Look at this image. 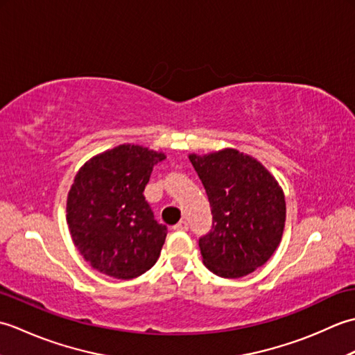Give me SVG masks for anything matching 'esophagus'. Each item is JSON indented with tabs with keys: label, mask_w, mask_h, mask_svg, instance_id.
I'll list each match as a JSON object with an SVG mask.
<instances>
[{
	"label": "esophagus",
	"mask_w": 355,
	"mask_h": 355,
	"mask_svg": "<svg viewBox=\"0 0 355 355\" xmlns=\"http://www.w3.org/2000/svg\"><path fill=\"white\" fill-rule=\"evenodd\" d=\"M187 229H189V224H187V221H184V220H182L173 225V230H178V232H184Z\"/></svg>",
	"instance_id": "1"
}]
</instances>
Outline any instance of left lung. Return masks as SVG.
Here are the masks:
<instances>
[{
	"label": "left lung",
	"mask_w": 355,
	"mask_h": 355,
	"mask_svg": "<svg viewBox=\"0 0 355 355\" xmlns=\"http://www.w3.org/2000/svg\"><path fill=\"white\" fill-rule=\"evenodd\" d=\"M189 160L205 186L212 229L198 241L202 262L216 276L236 279L262 267L281 243L285 197L275 177L236 149Z\"/></svg>",
	"instance_id": "1"
}]
</instances>
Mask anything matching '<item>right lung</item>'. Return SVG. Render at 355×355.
<instances>
[{
	"mask_svg": "<svg viewBox=\"0 0 355 355\" xmlns=\"http://www.w3.org/2000/svg\"><path fill=\"white\" fill-rule=\"evenodd\" d=\"M166 155L120 145L93 157L74 177L67 224L89 266L116 279H132L157 262L168 227L158 224L143 191Z\"/></svg>",
	"mask_w": 355,
	"mask_h": 355,
	"instance_id": "right-lung-1",
	"label": "right lung"
}]
</instances>
